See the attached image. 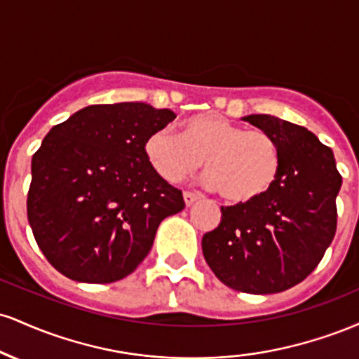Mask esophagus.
I'll list each match as a JSON object with an SVG mask.
<instances>
[{"label":"esophagus","mask_w":359,"mask_h":359,"mask_svg":"<svg viewBox=\"0 0 359 359\" xmlns=\"http://www.w3.org/2000/svg\"><path fill=\"white\" fill-rule=\"evenodd\" d=\"M197 199H201V196L199 194H196V192H189V191H185L184 192V203H185V205H192L194 203H196Z\"/></svg>","instance_id":"esophagus-1"}]
</instances>
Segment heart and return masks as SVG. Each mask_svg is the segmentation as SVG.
I'll list each match as a JSON object with an SVG mask.
<instances>
[{
    "instance_id": "1",
    "label": "heart",
    "mask_w": 359,
    "mask_h": 359,
    "mask_svg": "<svg viewBox=\"0 0 359 359\" xmlns=\"http://www.w3.org/2000/svg\"><path fill=\"white\" fill-rule=\"evenodd\" d=\"M145 156L168 184L194 174L204 160V184L233 204H248L273 187L280 172L277 142L262 130H246L216 113L194 114L180 135L160 128L145 140Z\"/></svg>"
}]
</instances>
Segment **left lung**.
Instances as JSON below:
<instances>
[{
	"instance_id": "1",
	"label": "left lung",
	"mask_w": 359,
	"mask_h": 359,
	"mask_svg": "<svg viewBox=\"0 0 359 359\" xmlns=\"http://www.w3.org/2000/svg\"><path fill=\"white\" fill-rule=\"evenodd\" d=\"M243 121L277 142L273 187L248 204L221 208V222L203 236L208 265L224 285L246 294H277L319 265L336 233L341 179L334 154L307 128L271 114Z\"/></svg>"
}]
</instances>
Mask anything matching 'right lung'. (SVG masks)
I'll return each mask as SVG.
<instances>
[{"mask_svg":"<svg viewBox=\"0 0 359 359\" xmlns=\"http://www.w3.org/2000/svg\"><path fill=\"white\" fill-rule=\"evenodd\" d=\"M174 118L147 102L94 104L48 131L32 158L27 214L53 269L111 283L145 259L160 222L185 208L145 156L148 135Z\"/></svg>","mask_w":359,"mask_h":359,"instance_id":"obj_1","label":"right lung"}]
</instances>
